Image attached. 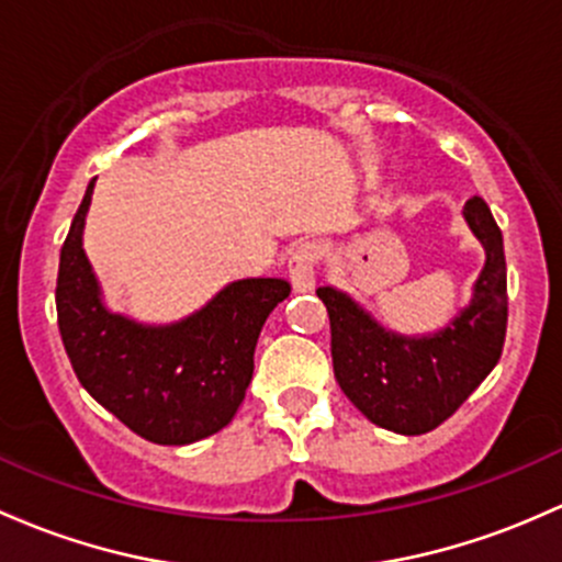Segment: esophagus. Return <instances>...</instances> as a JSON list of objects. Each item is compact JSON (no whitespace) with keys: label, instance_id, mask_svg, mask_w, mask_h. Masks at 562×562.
Masks as SVG:
<instances>
[{"label":"esophagus","instance_id":"1","mask_svg":"<svg viewBox=\"0 0 562 562\" xmlns=\"http://www.w3.org/2000/svg\"><path fill=\"white\" fill-rule=\"evenodd\" d=\"M321 261V245L317 241H301L288 258V277L296 293H310L315 288V269Z\"/></svg>","mask_w":562,"mask_h":562}]
</instances>
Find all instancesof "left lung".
I'll return each mask as SVG.
<instances>
[{"label": "left lung", "instance_id": "left-lung-1", "mask_svg": "<svg viewBox=\"0 0 562 562\" xmlns=\"http://www.w3.org/2000/svg\"><path fill=\"white\" fill-rule=\"evenodd\" d=\"M463 215L487 258L471 304L436 334H393L347 293L317 288L330 317L336 382L371 423L395 434L439 428L482 385L504 350L509 317L504 236L480 196L465 202Z\"/></svg>", "mask_w": 562, "mask_h": 562}]
</instances>
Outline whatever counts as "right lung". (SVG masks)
<instances>
[{"label":"right lung","mask_w":562,"mask_h":562,"mask_svg":"<svg viewBox=\"0 0 562 562\" xmlns=\"http://www.w3.org/2000/svg\"><path fill=\"white\" fill-rule=\"evenodd\" d=\"M93 180L61 247L56 312L80 385L153 445H193L232 423L252 380L266 317L291 285L277 277L236 280L172 326H142L104 306L82 250Z\"/></svg>","instance_id":"right-lung-1"}]
</instances>
